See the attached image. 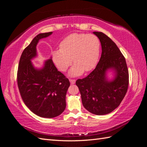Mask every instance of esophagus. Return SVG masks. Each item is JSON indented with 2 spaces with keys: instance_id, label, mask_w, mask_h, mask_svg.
<instances>
[{
  "instance_id": "34e87169",
  "label": "esophagus",
  "mask_w": 147,
  "mask_h": 147,
  "mask_svg": "<svg viewBox=\"0 0 147 147\" xmlns=\"http://www.w3.org/2000/svg\"><path fill=\"white\" fill-rule=\"evenodd\" d=\"M69 80H70V82L71 83V84H74L76 83V80H75V79H70Z\"/></svg>"
}]
</instances>
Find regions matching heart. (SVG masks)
Segmentation results:
<instances>
[{"label": "heart", "mask_w": 147, "mask_h": 147, "mask_svg": "<svg viewBox=\"0 0 147 147\" xmlns=\"http://www.w3.org/2000/svg\"><path fill=\"white\" fill-rule=\"evenodd\" d=\"M100 53V42L96 36L74 33L61 40L59 49L53 50L51 56L54 64L61 71L67 70L73 61L74 65L69 74L77 76L94 68Z\"/></svg>", "instance_id": "b5f03b06"}]
</instances>
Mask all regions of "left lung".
<instances>
[{
    "mask_svg": "<svg viewBox=\"0 0 147 147\" xmlns=\"http://www.w3.org/2000/svg\"><path fill=\"white\" fill-rule=\"evenodd\" d=\"M93 34L100 40L102 53L95 69L76 85L81 94L83 106L93 114H108L117 108L126 94L129 71L123 55L111 38L102 32ZM109 69L115 71V79L109 82L106 73Z\"/></svg>",
    "mask_w": 147,
    "mask_h": 147,
    "instance_id": "obj_1",
    "label": "left lung"
}]
</instances>
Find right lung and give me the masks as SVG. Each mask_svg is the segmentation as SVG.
<instances>
[{"mask_svg": "<svg viewBox=\"0 0 147 147\" xmlns=\"http://www.w3.org/2000/svg\"><path fill=\"white\" fill-rule=\"evenodd\" d=\"M39 34L24 49L17 73L18 86L23 102L38 116L53 118L64 111L69 80L58 71L51 59L45 61L43 68L37 69L31 59L37 56L38 40L52 34Z\"/></svg>", "mask_w": 147, "mask_h": 147, "instance_id": "right-lung-1", "label": "right lung"}]
</instances>
